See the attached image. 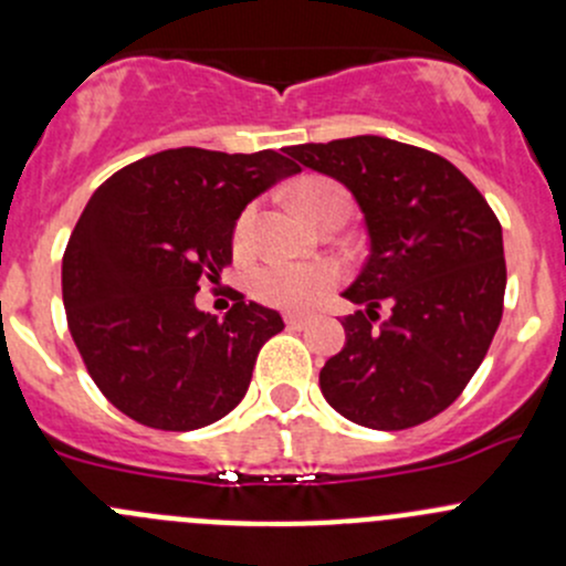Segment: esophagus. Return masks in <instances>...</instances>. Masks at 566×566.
Instances as JSON below:
<instances>
[{"mask_svg": "<svg viewBox=\"0 0 566 566\" xmlns=\"http://www.w3.org/2000/svg\"><path fill=\"white\" fill-rule=\"evenodd\" d=\"M284 325H287V328H293V331H301V328H306V325H310V317L287 315V317H284Z\"/></svg>", "mask_w": 566, "mask_h": 566, "instance_id": "obj_1", "label": "esophagus"}]
</instances>
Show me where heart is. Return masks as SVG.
Wrapping results in <instances>:
<instances>
[{
    "instance_id": "b5f03b06",
    "label": "heart",
    "mask_w": 566,
    "mask_h": 566,
    "mask_svg": "<svg viewBox=\"0 0 566 566\" xmlns=\"http://www.w3.org/2000/svg\"><path fill=\"white\" fill-rule=\"evenodd\" d=\"M295 205L301 213L319 224L328 216H347L350 213V197L345 188L328 177H306L298 186L293 188ZM254 219H256V205H247L238 213L235 227H232V249L235 254H247L251 247V235H254ZM339 282V271L328 262H282L271 260L262 262L254 268L249 276V290L256 301L268 306H279V310L298 312L310 310L317 304L323 295Z\"/></svg>"
}]
</instances>
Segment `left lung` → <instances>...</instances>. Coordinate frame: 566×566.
Listing matches in <instances>:
<instances>
[{
	"label": "left lung",
	"mask_w": 566,
	"mask_h": 566,
	"mask_svg": "<svg viewBox=\"0 0 566 566\" xmlns=\"http://www.w3.org/2000/svg\"><path fill=\"white\" fill-rule=\"evenodd\" d=\"M287 156L345 182L369 232L367 262L345 290L364 310L342 319L347 342L319 369V391L373 430L432 419L473 378L504 315L493 208L447 158L384 136L295 145Z\"/></svg>",
	"instance_id": "8db88e82"
}]
</instances>
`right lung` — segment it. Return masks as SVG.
<instances>
[{"label":"right lung","instance_id":"obj_1","mask_svg":"<svg viewBox=\"0 0 566 566\" xmlns=\"http://www.w3.org/2000/svg\"><path fill=\"white\" fill-rule=\"evenodd\" d=\"M295 172L276 150L177 147L93 193L62 256V301L90 378L128 419L188 432L241 402L282 317L232 290L235 304L216 319L193 295L232 262L238 213Z\"/></svg>","mask_w":566,"mask_h":566}]
</instances>
